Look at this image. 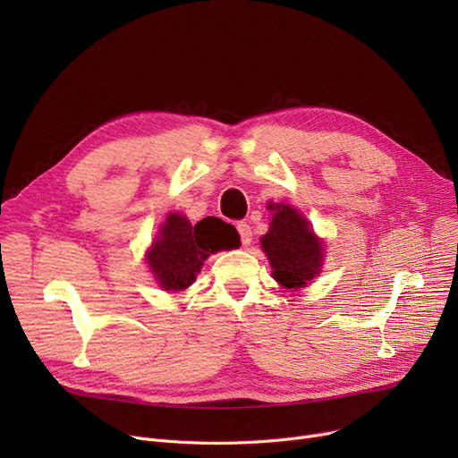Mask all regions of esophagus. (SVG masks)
I'll return each instance as SVG.
<instances>
[{"label": "esophagus", "mask_w": 458, "mask_h": 458, "mask_svg": "<svg viewBox=\"0 0 458 458\" xmlns=\"http://www.w3.org/2000/svg\"><path fill=\"white\" fill-rule=\"evenodd\" d=\"M235 228H237V233H239V239H242V245L243 247L250 245V242H252V230H250V226L247 223H239Z\"/></svg>", "instance_id": "obj_1"}]
</instances>
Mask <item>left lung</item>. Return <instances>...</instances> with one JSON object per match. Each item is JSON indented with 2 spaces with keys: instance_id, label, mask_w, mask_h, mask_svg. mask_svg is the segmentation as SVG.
<instances>
[{
  "instance_id": "left-lung-1",
  "label": "left lung",
  "mask_w": 458,
  "mask_h": 458,
  "mask_svg": "<svg viewBox=\"0 0 458 458\" xmlns=\"http://www.w3.org/2000/svg\"><path fill=\"white\" fill-rule=\"evenodd\" d=\"M275 280L287 290L304 287L321 269L323 247L304 216L292 206H276L269 232L261 237Z\"/></svg>"
}]
</instances>
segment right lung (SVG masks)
<instances>
[{"label":"right lung","instance_id":"obj_1","mask_svg":"<svg viewBox=\"0 0 458 458\" xmlns=\"http://www.w3.org/2000/svg\"><path fill=\"white\" fill-rule=\"evenodd\" d=\"M235 245L237 235L232 226L216 216H208L192 226L187 216L171 213L147 259L161 287L166 292H182L195 282V275L209 254Z\"/></svg>","mask_w":458,"mask_h":458}]
</instances>
